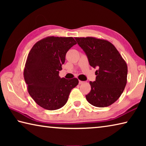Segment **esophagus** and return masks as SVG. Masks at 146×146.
<instances>
[{
  "instance_id": "esophagus-1",
  "label": "esophagus",
  "mask_w": 146,
  "mask_h": 146,
  "mask_svg": "<svg viewBox=\"0 0 146 146\" xmlns=\"http://www.w3.org/2000/svg\"><path fill=\"white\" fill-rule=\"evenodd\" d=\"M84 82L83 81H81V80H79V84H83Z\"/></svg>"
}]
</instances>
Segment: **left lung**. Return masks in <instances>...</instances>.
Listing matches in <instances>:
<instances>
[{
  "label": "left lung",
  "mask_w": 146,
  "mask_h": 146,
  "mask_svg": "<svg viewBox=\"0 0 146 146\" xmlns=\"http://www.w3.org/2000/svg\"><path fill=\"white\" fill-rule=\"evenodd\" d=\"M79 46L88 56L89 63L97 68L96 80L90 82L91 91L86 95L88 102L104 108L116 102L127 83V66L113 44L92 36L76 37Z\"/></svg>",
  "instance_id": "obj_1"
}]
</instances>
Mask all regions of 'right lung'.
I'll return each mask as SVG.
<instances>
[{
    "label": "right lung",
    "mask_w": 146,
    "mask_h": 146,
    "mask_svg": "<svg viewBox=\"0 0 146 146\" xmlns=\"http://www.w3.org/2000/svg\"><path fill=\"white\" fill-rule=\"evenodd\" d=\"M76 42L73 37L48 36L34 44L28 54L24 78L28 93L38 106L56 110L66 104L71 90L78 84L76 78H60L66 55Z\"/></svg>",
    "instance_id": "obj_1"
}]
</instances>
